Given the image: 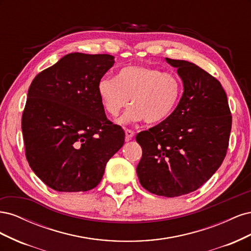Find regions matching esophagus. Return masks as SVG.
<instances>
[{"label": "esophagus", "mask_w": 251, "mask_h": 251, "mask_svg": "<svg viewBox=\"0 0 251 251\" xmlns=\"http://www.w3.org/2000/svg\"><path fill=\"white\" fill-rule=\"evenodd\" d=\"M134 136H135L134 131L128 130V128H126V141L131 140L134 137Z\"/></svg>", "instance_id": "obj_1"}]
</instances>
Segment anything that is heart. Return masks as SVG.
Listing matches in <instances>:
<instances>
[{
  "mask_svg": "<svg viewBox=\"0 0 251 251\" xmlns=\"http://www.w3.org/2000/svg\"><path fill=\"white\" fill-rule=\"evenodd\" d=\"M182 93L183 85L176 75L146 65L124 67L116 77L104 76L97 82L98 97L111 116L126 108L131 98L133 107L120 117V124H162L177 110Z\"/></svg>",
  "mask_w": 251,
  "mask_h": 251,
  "instance_id": "obj_1",
  "label": "heart"
}]
</instances>
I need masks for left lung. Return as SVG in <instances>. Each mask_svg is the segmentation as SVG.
I'll list each match as a JSON object with an SVG mask.
<instances>
[{"instance_id": "8db88e82", "label": "left lung", "mask_w": 251, "mask_h": 251, "mask_svg": "<svg viewBox=\"0 0 251 251\" xmlns=\"http://www.w3.org/2000/svg\"><path fill=\"white\" fill-rule=\"evenodd\" d=\"M165 60L177 68L184 91L171 118L136 136L142 149L136 171L147 191L172 198L195 192L220 168L231 115L218 79L186 60Z\"/></svg>"}]
</instances>
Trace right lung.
<instances>
[{"mask_svg":"<svg viewBox=\"0 0 251 251\" xmlns=\"http://www.w3.org/2000/svg\"><path fill=\"white\" fill-rule=\"evenodd\" d=\"M110 54L74 52L39 73L22 116L27 161L57 192H87L125 143L123 127L105 117L97 82L114 65Z\"/></svg>","mask_w":251,"mask_h":251,"instance_id":"right-lung-1","label":"right lung"}]
</instances>
